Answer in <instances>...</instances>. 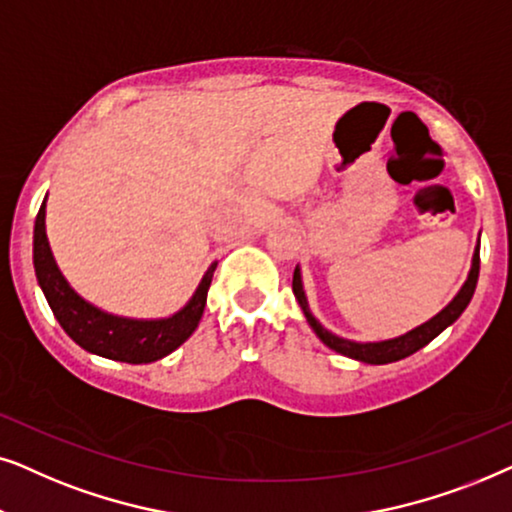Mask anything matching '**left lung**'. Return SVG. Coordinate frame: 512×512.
<instances>
[{
  "label": "left lung",
  "mask_w": 512,
  "mask_h": 512,
  "mask_svg": "<svg viewBox=\"0 0 512 512\" xmlns=\"http://www.w3.org/2000/svg\"><path fill=\"white\" fill-rule=\"evenodd\" d=\"M478 274H480V238H478V245H475L473 264H470L466 283L461 285V290L456 292V297L452 299V302H449L440 313H435L431 320H426L424 325L414 327V330L405 332V335H400L395 339H384V342H351V339L337 337V335H332L330 330H325V327L316 320V316L309 311V302H306L299 267L295 269V276H292V292H295L297 302H299V306H302L306 323L311 325V330L316 332L318 339L325 346H330L332 351L342 353V356H346V358L360 360V363L386 365V363H395V360H403L407 356H412V353H417L419 349H424V346L428 342H433V339L438 337L445 327L452 325L454 320L459 318L463 311H466L470 299H473L475 285H478Z\"/></svg>",
  "instance_id": "left-lung-1"
}]
</instances>
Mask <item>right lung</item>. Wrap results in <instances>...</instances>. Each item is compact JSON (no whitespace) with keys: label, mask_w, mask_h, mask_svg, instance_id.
Segmentation results:
<instances>
[{"label":"right lung","mask_w":512,"mask_h":512,"mask_svg":"<svg viewBox=\"0 0 512 512\" xmlns=\"http://www.w3.org/2000/svg\"><path fill=\"white\" fill-rule=\"evenodd\" d=\"M32 252L39 288H42L53 316L72 337V342H77L81 349L95 353V356L131 365L161 360L192 337V332L199 327L203 309H206L208 288L217 267V262L210 264L192 299L173 316L138 320L112 316V313L98 309L77 295L72 285L65 281L56 260H53L49 238H46V199L37 213V222H34Z\"/></svg>","instance_id":"obj_1"}]
</instances>
